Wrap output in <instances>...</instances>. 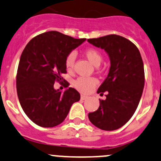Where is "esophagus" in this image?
I'll return each mask as SVG.
<instances>
[{
  "label": "esophagus",
  "instance_id": "34e87169",
  "mask_svg": "<svg viewBox=\"0 0 161 161\" xmlns=\"http://www.w3.org/2000/svg\"><path fill=\"white\" fill-rule=\"evenodd\" d=\"M87 96H85V95H81V99H82V100H85V99H87Z\"/></svg>",
  "mask_w": 161,
  "mask_h": 161
}]
</instances>
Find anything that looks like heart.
I'll use <instances>...</instances> for the list:
<instances>
[{
  "label": "heart",
  "mask_w": 161,
  "mask_h": 161,
  "mask_svg": "<svg viewBox=\"0 0 161 161\" xmlns=\"http://www.w3.org/2000/svg\"><path fill=\"white\" fill-rule=\"evenodd\" d=\"M84 55L86 58L94 65L97 67L100 65L103 60L102 55L98 50L95 48H88L84 52ZM75 60V54L74 52H71L65 58V67L67 70L70 71L74 66ZM97 84V80L95 78H86L79 77L74 82V86L77 90L82 92H88Z\"/></svg>",
  "instance_id": "obj_1"
}]
</instances>
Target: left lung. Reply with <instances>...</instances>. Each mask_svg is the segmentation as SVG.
Returning <instances> with one entry per match:
<instances>
[{
    "label": "left lung",
    "instance_id": "8db88e82",
    "mask_svg": "<svg viewBox=\"0 0 161 161\" xmlns=\"http://www.w3.org/2000/svg\"><path fill=\"white\" fill-rule=\"evenodd\" d=\"M87 42L108 54L110 68L98 93L107 92L99 99V109L89 113L91 123L103 130H117L130 120L137 108L144 87V69L137 47L130 40L109 35Z\"/></svg>",
    "mask_w": 161,
    "mask_h": 161
}]
</instances>
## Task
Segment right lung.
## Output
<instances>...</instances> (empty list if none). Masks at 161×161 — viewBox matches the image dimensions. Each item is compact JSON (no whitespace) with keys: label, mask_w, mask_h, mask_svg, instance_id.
<instances>
[{"label":"right lung","mask_w":161,"mask_h":161,"mask_svg":"<svg viewBox=\"0 0 161 161\" xmlns=\"http://www.w3.org/2000/svg\"><path fill=\"white\" fill-rule=\"evenodd\" d=\"M85 41L51 31L33 38L25 46L17 72V92L24 112L35 124L58 126L65 120L72 105L80 99L74 88L62 92L55 89L54 84L66 73L68 55ZM65 83L68 87L69 82Z\"/></svg>","instance_id":"add662e5"}]
</instances>
